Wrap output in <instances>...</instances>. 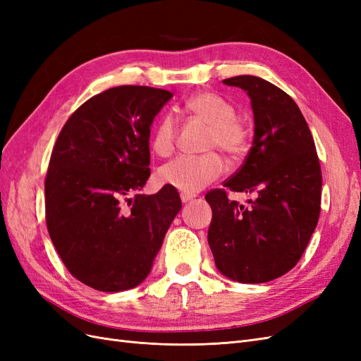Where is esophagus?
<instances>
[{"label": "esophagus", "instance_id": "1", "mask_svg": "<svg viewBox=\"0 0 361 361\" xmlns=\"http://www.w3.org/2000/svg\"><path fill=\"white\" fill-rule=\"evenodd\" d=\"M194 197H195V194H190V192H180V200H182L183 203H188V202H191Z\"/></svg>", "mask_w": 361, "mask_h": 361}]
</instances>
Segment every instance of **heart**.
Listing matches in <instances>:
<instances>
[{
    "instance_id": "1",
    "label": "heart",
    "mask_w": 361,
    "mask_h": 361,
    "mask_svg": "<svg viewBox=\"0 0 361 361\" xmlns=\"http://www.w3.org/2000/svg\"><path fill=\"white\" fill-rule=\"evenodd\" d=\"M185 108L202 122L211 126L207 149H221L226 155L238 158L247 150L248 133L243 122L235 117V108L209 92L192 94ZM178 126L171 113H164L152 133L150 146L159 157H170L176 146ZM224 171V161L209 152L204 155H180L164 164L158 176L162 183L183 192H199L218 179Z\"/></svg>"
}]
</instances>
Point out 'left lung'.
Returning <instances> with one entry per match:
<instances>
[{"label":"left lung","instance_id":"8db88e82","mask_svg":"<svg viewBox=\"0 0 361 361\" xmlns=\"http://www.w3.org/2000/svg\"><path fill=\"white\" fill-rule=\"evenodd\" d=\"M223 82L250 96L255 137L226 188L204 195L212 207L207 243L221 274L265 283L297 265L310 241L321 212V166L309 125L288 93L251 75ZM226 189L257 199L244 208L226 199Z\"/></svg>","mask_w":361,"mask_h":361}]
</instances>
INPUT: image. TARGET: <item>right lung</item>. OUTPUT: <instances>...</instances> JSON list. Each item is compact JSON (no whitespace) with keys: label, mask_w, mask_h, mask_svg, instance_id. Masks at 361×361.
<instances>
[{"label":"right lung","mask_w":361,"mask_h":361,"mask_svg":"<svg viewBox=\"0 0 361 361\" xmlns=\"http://www.w3.org/2000/svg\"><path fill=\"white\" fill-rule=\"evenodd\" d=\"M171 96L145 85L108 89L69 117L52 149L45 179L51 241L71 274L96 290L145 281L182 207L167 185L137 194L150 176V126Z\"/></svg>","instance_id":"obj_1"}]
</instances>
